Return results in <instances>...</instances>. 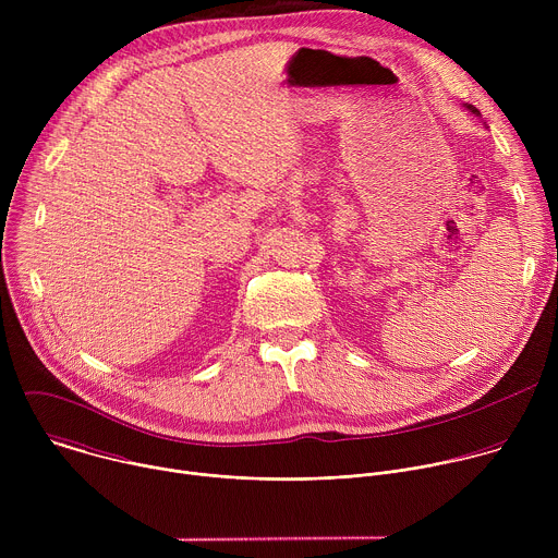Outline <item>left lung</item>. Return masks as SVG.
<instances>
[{
    "instance_id": "obj_1",
    "label": "left lung",
    "mask_w": 558,
    "mask_h": 558,
    "mask_svg": "<svg viewBox=\"0 0 558 558\" xmlns=\"http://www.w3.org/2000/svg\"><path fill=\"white\" fill-rule=\"evenodd\" d=\"M465 108H468L472 114H480V112H476V108H472V106H468V104H465Z\"/></svg>"
}]
</instances>
